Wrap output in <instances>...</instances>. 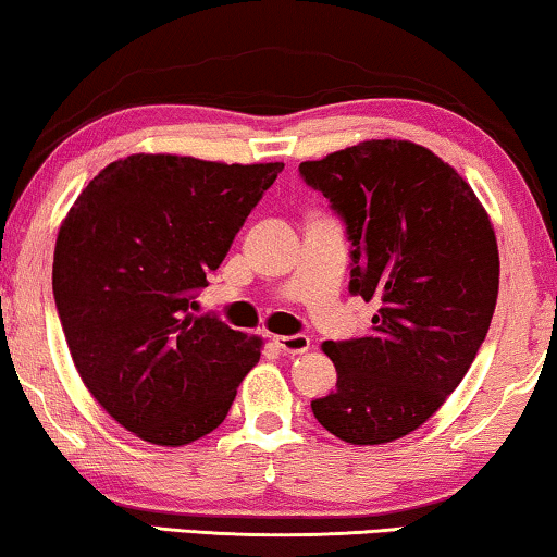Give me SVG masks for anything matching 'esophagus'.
Returning <instances> with one entry per match:
<instances>
[{"label":"esophagus","mask_w":557,"mask_h":557,"mask_svg":"<svg viewBox=\"0 0 557 557\" xmlns=\"http://www.w3.org/2000/svg\"><path fill=\"white\" fill-rule=\"evenodd\" d=\"M275 346L282 350V354L297 356V354H305V350L310 348V338H308V335H302V333L275 335Z\"/></svg>","instance_id":"esophagus-1"}]
</instances>
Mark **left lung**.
<instances>
[{"instance_id": "8db88e82", "label": "left lung", "mask_w": 557, "mask_h": 557, "mask_svg": "<svg viewBox=\"0 0 557 557\" xmlns=\"http://www.w3.org/2000/svg\"><path fill=\"white\" fill-rule=\"evenodd\" d=\"M300 176L346 224L350 295L379 302L363 338L325 341L338 383L310 409L348 444L394 442L446 401L487 338L495 232L465 178L409 140H366Z\"/></svg>"}]
</instances>
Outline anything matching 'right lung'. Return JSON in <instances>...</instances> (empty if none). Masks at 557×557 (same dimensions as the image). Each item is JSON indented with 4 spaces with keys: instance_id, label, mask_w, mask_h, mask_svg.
Wrapping results in <instances>:
<instances>
[{
    "instance_id": "obj_1",
    "label": "right lung",
    "mask_w": 557,
    "mask_h": 557,
    "mask_svg": "<svg viewBox=\"0 0 557 557\" xmlns=\"http://www.w3.org/2000/svg\"><path fill=\"white\" fill-rule=\"evenodd\" d=\"M282 169L136 153L100 171L62 222L52 295L70 356L144 442L214 432L260 360V341L189 308Z\"/></svg>"
}]
</instances>
